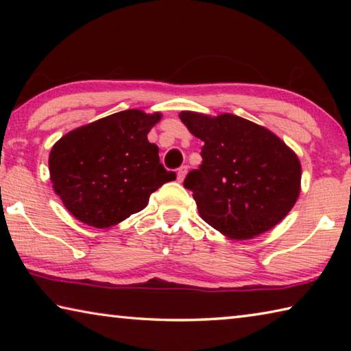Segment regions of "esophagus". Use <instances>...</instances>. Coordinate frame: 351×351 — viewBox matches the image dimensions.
I'll list each match as a JSON object with an SVG mask.
<instances>
[{
  "label": "esophagus",
  "instance_id": "34e87169",
  "mask_svg": "<svg viewBox=\"0 0 351 351\" xmlns=\"http://www.w3.org/2000/svg\"><path fill=\"white\" fill-rule=\"evenodd\" d=\"M187 171H189L187 165H182V167L178 169V173H176V175H178V181L182 182L184 178H186V175H187Z\"/></svg>",
  "mask_w": 351,
  "mask_h": 351
}]
</instances>
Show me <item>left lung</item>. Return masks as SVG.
<instances>
[{
	"mask_svg": "<svg viewBox=\"0 0 351 351\" xmlns=\"http://www.w3.org/2000/svg\"><path fill=\"white\" fill-rule=\"evenodd\" d=\"M189 132L204 142L199 169L184 180L201 218L234 240L274 228L300 193L295 153L269 130L234 114L217 117L182 111Z\"/></svg>",
	"mask_w": 351,
	"mask_h": 351,
	"instance_id": "obj_1",
	"label": "left lung"
}]
</instances>
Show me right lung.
I'll use <instances>...</instances> for the list:
<instances>
[{"mask_svg":"<svg viewBox=\"0 0 351 351\" xmlns=\"http://www.w3.org/2000/svg\"><path fill=\"white\" fill-rule=\"evenodd\" d=\"M161 119L125 110L64 134L52 147V187L66 209L93 228H110L144 209L150 195L176 180L147 134Z\"/></svg>","mask_w":351,"mask_h":351,"instance_id":"right-lung-1","label":"right lung"}]
</instances>
